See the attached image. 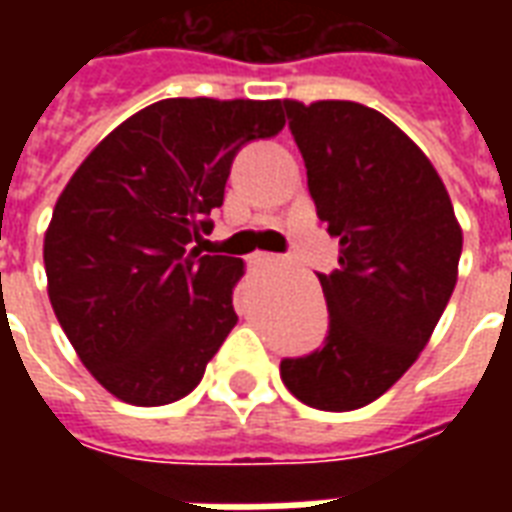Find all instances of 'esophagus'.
Returning a JSON list of instances; mask_svg holds the SVG:
<instances>
[{
    "label": "esophagus",
    "instance_id": "34e87169",
    "mask_svg": "<svg viewBox=\"0 0 512 512\" xmlns=\"http://www.w3.org/2000/svg\"><path fill=\"white\" fill-rule=\"evenodd\" d=\"M274 260H277V257L268 255V252H255V255H252V263H255V266H268V263H274Z\"/></svg>",
    "mask_w": 512,
    "mask_h": 512
}]
</instances>
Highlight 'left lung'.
<instances>
[{"label": "left lung", "instance_id": "1", "mask_svg": "<svg viewBox=\"0 0 512 512\" xmlns=\"http://www.w3.org/2000/svg\"><path fill=\"white\" fill-rule=\"evenodd\" d=\"M318 219L340 241V268L318 274L329 337L282 359L301 403L354 411L417 362L458 282L463 233L428 156L354 101H285Z\"/></svg>", "mask_w": 512, "mask_h": 512}]
</instances>
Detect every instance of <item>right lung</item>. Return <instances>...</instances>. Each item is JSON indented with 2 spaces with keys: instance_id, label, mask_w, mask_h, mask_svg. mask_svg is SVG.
<instances>
[{
  "instance_id": "1",
  "label": "right lung",
  "mask_w": 512,
  "mask_h": 512,
  "mask_svg": "<svg viewBox=\"0 0 512 512\" xmlns=\"http://www.w3.org/2000/svg\"><path fill=\"white\" fill-rule=\"evenodd\" d=\"M282 128V101L167 98L104 136L62 189L43 238L51 307L117 400L186 397L238 323L244 263L200 241L235 153Z\"/></svg>"
}]
</instances>
